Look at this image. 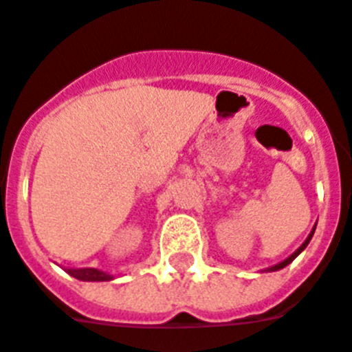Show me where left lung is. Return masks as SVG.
Instances as JSON below:
<instances>
[{
	"label": "left lung",
	"mask_w": 352,
	"mask_h": 352,
	"mask_svg": "<svg viewBox=\"0 0 352 352\" xmlns=\"http://www.w3.org/2000/svg\"><path fill=\"white\" fill-rule=\"evenodd\" d=\"M313 232H315V229H313V231H311V234H309V236H308V240L304 241V243H302V245H300L299 249H297V250H295V252H294V254H292L290 258H288V259H285V261H283V263H279V265H276V267H272V268H268V270H270V272H274V270H279V268H285V267H286V265H290V263H292V261H294V259H295V258H297V256H299V254H300V252H302V250H304V249H306V245H308V243H309V240H311V236H313Z\"/></svg>",
	"instance_id": "1"
}]
</instances>
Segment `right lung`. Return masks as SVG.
I'll use <instances>...</instances> for the list:
<instances>
[{
	"mask_svg": "<svg viewBox=\"0 0 352 352\" xmlns=\"http://www.w3.org/2000/svg\"><path fill=\"white\" fill-rule=\"evenodd\" d=\"M67 274L80 279V281H109V279H112L109 274L96 270V268H69Z\"/></svg>",
	"mask_w": 352,
	"mask_h": 352,
	"instance_id": "obj_1",
	"label": "right lung"
}]
</instances>
